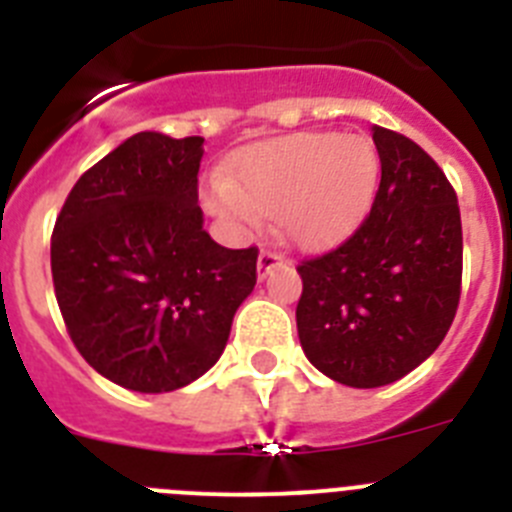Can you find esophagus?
<instances>
[{
	"label": "esophagus",
	"mask_w": 512,
	"mask_h": 512,
	"mask_svg": "<svg viewBox=\"0 0 512 512\" xmlns=\"http://www.w3.org/2000/svg\"><path fill=\"white\" fill-rule=\"evenodd\" d=\"M284 264V253L274 251V248H261L259 253V279H264L266 274L277 269V266Z\"/></svg>",
	"instance_id": "obj_1"
}]
</instances>
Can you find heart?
Wrapping results in <instances>:
<instances>
[{
    "instance_id": "1",
    "label": "heart",
    "mask_w": 512,
    "mask_h": 512,
    "mask_svg": "<svg viewBox=\"0 0 512 512\" xmlns=\"http://www.w3.org/2000/svg\"><path fill=\"white\" fill-rule=\"evenodd\" d=\"M379 179V156L366 135L300 133L241 156L230 179H215L212 210L251 228L259 215H279L287 238L328 246L359 223Z\"/></svg>"
}]
</instances>
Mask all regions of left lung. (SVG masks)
Wrapping results in <instances>:
<instances>
[{
	"label": "left lung",
	"instance_id": "left-lung-1",
	"mask_svg": "<svg viewBox=\"0 0 512 512\" xmlns=\"http://www.w3.org/2000/svg\"><path fill=\"white\" fill-rule=\"evenodd\" d=\"M382 176L372 210L333 251L300 261L297 333L315 369L372 390L441 346L461 297V215L441 166L372 128Z\"/></svg>",
	"mask_w": 512,
	"mask_h": 512
}]
</instances>
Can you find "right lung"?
Returning a JSON list of instances; mask_svg holds the SVG:
<instances>
[{
    "mask_svg": "<svg viewBox=\"0 0 512 512\" xmlns=\"http://www.w3.org/2000/svg\"><path fill=\"white\" fill-rule=\"evenodd\" d=\"M202 143L128 138L79 176L51 235L53 289L76 351L135 392L202 377L256 284L259 248L217 246L202 230Z\"/></svg>",
    "mask_w": 512,
    "mask_h": 512,
    "instance_id": "add662e5",
    "label": "right lung"
}]
</instances>
